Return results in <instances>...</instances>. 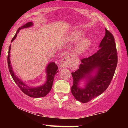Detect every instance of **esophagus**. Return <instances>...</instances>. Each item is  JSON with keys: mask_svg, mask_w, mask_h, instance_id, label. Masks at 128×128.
I'll return each mask as SVG.
<instances>
[{"mask_svg": "<svg viewBox=\"0 0 128 128\" xmlns=\"http://www.w3.org/2000/svg\"><path fill=\"white\" fill-rule=\"evenodd\" d=\"M70 59L68 57H64L61 60V62L60 63V67L61 68H67L69 66L70 64Z\"/></svg>", "mask_w": 128, "mask_h": 128, "instance_id": "obj_1", "label": "esophagus"}]
</instances>
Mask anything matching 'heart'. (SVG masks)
Wrapping results in <instances>:
<instances>
[{
	"instance_id": "b5f03b06",
	"label": "heart",
	"mask_w": 128,
	"mask_h": 128,
	"mask_svg": "<svg viewBox=\"0 0 128 128\" xmlns=\"http://www.w3.org/2000/svg\"><path fill=\"white\" fill-rule=\"evenodd\" d=\"M84 32L77 31L73 33L70 36V40L72 42H76L82 38L84 36ZM91 46V42L88 38H83L80 41L76 48V52L78 54H81L86 52Z\"/></svg>"
}]
</instances>
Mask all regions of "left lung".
<instances>
[{"label":"left lung","mask_w":128,"mask_h":128,"mask_svg":"<svg viewBox=\"0 0 128 128\" xmlns=\"http://www.w3.org/2000/svg\"><path fill=\"white\" fill-rule=\"evenodd\" d=\"M99 48L94 54L82 59L79 68L72 73L73 79L72 93L80 102H89L103 93L110 86L115 73L117 49L114 36L106 29ZM93 71L94 76L92 74ZM83 79L86 80V86L80 88L79 82Z\"/></svg>","instance_id":"1"}]
</instances>
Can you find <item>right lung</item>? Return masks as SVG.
I'll return each instance as SVG.
<instances>
[{"label": "right lung", "instance_id": "1", "mask_svg": "<svg viewBox=\"0 0 128 128\" xmlns=\"http://www.w3.org/2000/svg\"><path fill=\"white\" fill-rule=\"evenodd\" d=\"M32 26H33V23L32 22H28V23H26L25 24H24V25L19 28L17 31L16 32V35L12 38L11 42H12L17 37V34L20 31V29L27 28L30 27ZM10 50H11V45L9 47L8 55V66L10 74H11L13 80H14L16 84L20 88L22 92L29 97L34 98H39L46 96L50 92V91L51 90V89H52L54 77H55L56 73L58 72V67L56 64L55 62H50L47 66L46 69V72L47 73L46 81V82L43 85L38 86H30L23 82L21 79H19L16 76L15 73H14V71L12 70V66L11 64V61H10Z\"/></svg>", "mask_w": 128, "mask_h": 128}]
</instances>
